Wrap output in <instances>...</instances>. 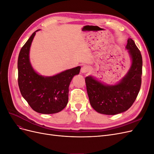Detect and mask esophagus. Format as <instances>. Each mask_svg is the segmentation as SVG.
<instances>
[{
	"label": "esophagus",
	"instance_id": "1",
	"mask_svg": "<svg viewBox=\"0 0 154 154\" xmlns=\"http://www.w3.org/2000/svg\"><path fill=\"white\" fill-rule=\"evenodd\" d=\"M88 70H89V68H88V67L87 66H83L81 69V72L83 73V74L86 73L88 71Z\"/></svg>",
	"mask_w": 154,
	"mask_h": 154
}]
</instances>
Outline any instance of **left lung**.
<instances>
[{
    "mask_svg": "<svg viewBox=\"0 0 154 154\" xmlns=\"http://www.w3.org/2000/svg\"><path fill=\"white\" fill-rule=\"evenodd\" d=\"M125 48L131 58V66L119 82L107 85L92 76L85 78L90 103L98 113L116 115L124 112L132 105L140 90L143 66L141 52L130 38Z\"/></svg>",
    "mask_w": 154,
    "mask_h": 154,
    "instance_id": "1",
    "label": "left lung"
}]
</instances>
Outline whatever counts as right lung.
Masks as SVG:
<instances>
[{"instance_id":"right-lung-1","label":"right lung","mask_w":154,"mask_h":154,"mask_svg":"<svg viewBox=\"0 0 154 154\" xmlns=\"http://www.w3.org/2000/svg\"><path fill=\"white\" fill-rule=\"evenodd\" d=\"M35 31L22 48L18 58V83L22 97L36 112H59L68 103L69 87L72 78L79 74L80 66L51 76L40 75L32 67L29 59Z\"/></svg>"}]
</instances>
